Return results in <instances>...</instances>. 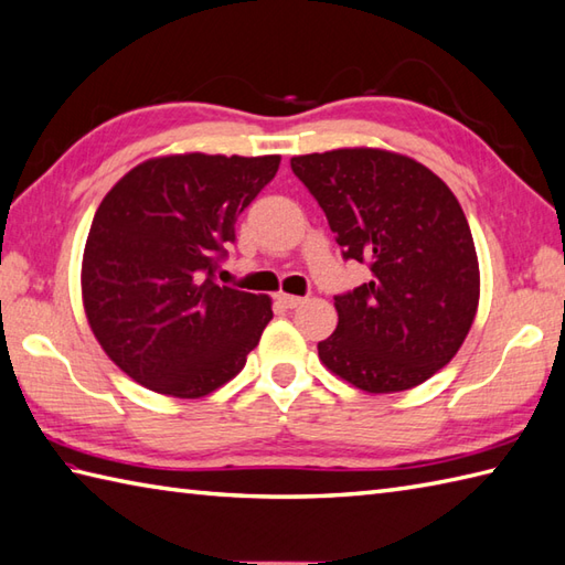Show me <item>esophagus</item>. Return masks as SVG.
<instances>
[{"mask_svg":"<svg viewBox=\"0 0 565 565\" xmlns=\"http://www.w3.org/2000/svg\"><path fill=\"white\" fill-rule=\"evenodd\" d=\"M306 301V298H301V296H291V294H279V303L284 306V308H298Z\"/></svg>","mask_w":565,"mask_h":565,"instance_id":"34e87169","label":"esophagus"}]
</instances>
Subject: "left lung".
Masks as SVG:
<instances>
[{
  "label": "left lung",
  "instance_id": "obj_1",
  "mask_svg": "<svg viewBox=\"0 0 565 565\" xmlns=\"http://www.w3.org/2000/svg\"><path fill=\"white\" fill-rule=\"evenodd\" d=\"M342 257L367 284L335 296L338 328L318 342L326 367L362 392L412 390L456 358L478 313L480 267L466 213L424 163L384 149L294 157Z\"/></svg>",
  "mask_w": 565,
  "mask_h": 565
}]
</instances>
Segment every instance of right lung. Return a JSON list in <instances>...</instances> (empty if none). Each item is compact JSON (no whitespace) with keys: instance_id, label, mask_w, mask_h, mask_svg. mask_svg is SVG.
I'll list each match as a JSON object with an SVG mask.
<instances>
[{"instance_id":"right-lung-1","label":"right lung","mask_w":565,"mask_h":565,"mask_svg":"<svg viewBox=\"0 0 565 565\" xmlns=\"http://www.w3.org/2000/svg\"><path fill=\"white\" fill-rule=\"evenodd\" d=\"M281 157L173 153L135 166L93 217L83 306L99 345L151 392L201 399L242 372L271 298L220 286L237 215Z\"/></svg>"}]
</instances>
